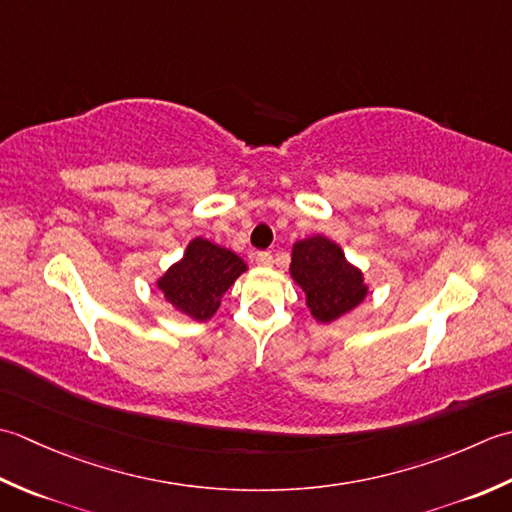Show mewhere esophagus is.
Returning <instances> with one entry per match:
<instances>
[{
    "mask_svg": "<svg viewBox=\"0 0 512 512\" xmlns=\"http://www.w3.org/2000/svg\"><path fill=\"white\" fill-rule=\"evenodd\" d=\"M254 260H256V265H260V267H269L271 263H274V254H271V252H258L254 256Z\"/></svg>",
    "mask_w": 512,
    "mask_h": 512,
    "instance_id": "1",
    "label": "esophagus"
}]
</instances>
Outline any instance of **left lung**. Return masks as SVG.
Masks as SVG:
<instances>
[{
    "instance_id": "left-lung-1",
    "label": "left lung",
    "mask_w": 512,
    "mask_h": 512,
    "mask_svg": "<svg viewBox=\"0 0 512 512\" xmlns=\"http://www.w3.org/2000/svg\"><path fill=\"white\" fill-rule=\"evenodd\" d=\"M291 276L307 296L311 316L331 322L367 296L362 271L347 263L342 249L325 236L298 241L291 252Z\"/></svg>"
}]
</instances>
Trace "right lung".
Wrapping results in <instances>:
<instances>
[{"mask_svg": "<svg viewBox=\"0 0 512 512\" xmlns=\"http://www.w3.org/2000/svg\"><path fill=\"white\" fill-rule=\"evenodd\" d=\"M245 269L243 258L234 252L207 238H194L181 263L172 265L159 280V289L183 314L194 320H207L216 314L223 294Z\"/></svg>", "mask_w": 512, "mask_h": 512, "instance_id": "1", "label": "right lung"}]
</instances>
